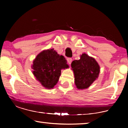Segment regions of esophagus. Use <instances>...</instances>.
Wrapping results in <instances>:
<instances>
[{"instance_id":"esophagus-1","label":"esophagus","mask_w":128,"mask_h":128,"mask_svg":"<svg viewBox=\"0 0 128 128\" xmlns=\"http://www.w3.org/2000/svg\"><path fill=\"white\" fill-rule=\"evenodd\" d=\"M67 62H68L69 65H70L71 62H72V59H71V58H68V59H67Z\"/></svg>"}]
</instances>
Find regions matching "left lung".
<instances>
[{"mask_svg": "<svg viewBox=\"0 0 128 128\" xmlns=\"http://www.w3.org/2000/svg\"><path fill=\"white\" fill-rule=\"evenodd\" d=\"M74 73V83L79 90L88 88L99 77L100 66L94 58L85 53L80 56L78 60L71 64Z\"/></svg>", "mask_w": 128, "mask_h": 128, "instance_id": "8db88e82", "label": "left lung"}]
</instances>
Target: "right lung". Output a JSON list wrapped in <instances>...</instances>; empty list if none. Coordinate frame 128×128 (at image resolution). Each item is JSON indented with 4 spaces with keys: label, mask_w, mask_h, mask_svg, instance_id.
<instances>
[{
    "label": "right lung",
    "mask_w": 128,
    "mask_h": 128,
    "mask_svg": "<svg viewBox=\"0 0 128 128\" xmlns=\"http://www.w3.org/2000/svg\"><path fill=\"white\" fill-rule=\"evenodd\" d=\"M32 73L36 80L47 89L53 88L61 75V70L69 68L66 60L54 49L43 50L33 60Z\"/></svg>",
    "instance_id": "1"
}]
</instances>
